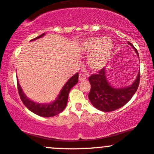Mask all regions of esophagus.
<instances>
[{
	"label": "esophagus",
	"mask_w": 154,
	"mask_h": 154,
	"mask_svg": "<svg viewBox=\"0 0 154 154\" xmlns=\"http://www.w3.org/2000/svg\"><path fill=\"white\" fill-rule=\"evenodd\" d=\"M86 79H87V77H86L85 75H84V74H79V80L80 81V82H82V81L86 80Z\"/></svg>",
	"instance_id": "esophagus-1"
}]
</instances>
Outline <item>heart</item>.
Returning <instances> with one entry per match:
<instances>
[{"instance_id":"1","label":"heart","mask_w":154,"mask_h":154,"mask_svg":"<svg viewBox=\"0 0 154 154\" xmlns=\"http://www.w3.org/2000/svg\"><path fill=\"white\" fill-rule=\"evenodd\" d=\"M114 49L113 41L110 37L93 36L86 38L82 42L81 52L87 58V65L93 72L103 68L112 57Z\"/></svg>"}]
</instances>
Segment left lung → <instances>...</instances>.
Wrapping results in <instances>:
<instances>
[{"instance_id": "left-lung-1", "label": "left lung", "mask_w": 154, "mask_h": 154, "mask_svg": "<svg viewBox=\"0 0 154 154\" xmlns=\"http://www.w3.org/2000/svg\"><path fill=\"white\" fill-rule=\"evenodd\" d=\"M128 44L133 48L139 57L138 52L133 45L129 42ZM106 71V69L104 67L97 74H93L89 78L91 84L89 99L93 106L102 112H107L123 106L131 99L139 87L140 72H138L134 82L130 86L117 88L109 82Z\"/></svg>"}]
</instances>
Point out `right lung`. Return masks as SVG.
Segmentation results:
<instances>
[{
	"label": "right lung",
	"instance_id": "obj_1",
	"mask_svg": "<svg viewBox=\"0 0 154 154\" xmlns=\"http://www.w3.org/2000/svg\"><path fill=\"white\" fill-rule=\"evenodd\" d=\"M45 34L44 33V34L38 36L37 37L30 40V42H32V41H34L36 39H38L39 38L44 37ZM17 80L18 92H19L20 97L21 100H22L24 105L31 112H34V114L39 115V116L49 117L57 115L58 114L62 112L65 109L67 103L69 92H70L72 87H74L78 83V82H79V73L77 72L75 75H72L63 86V87L60 90L59 94L56 97L55 100L48 103H38V102H35L34 100L29 99V97L26 96L23 91L22 87L20 85L17 79Z\"/></svg>",
	"mask_w": 154,
	"mask_h": 154
}]
</instances>
